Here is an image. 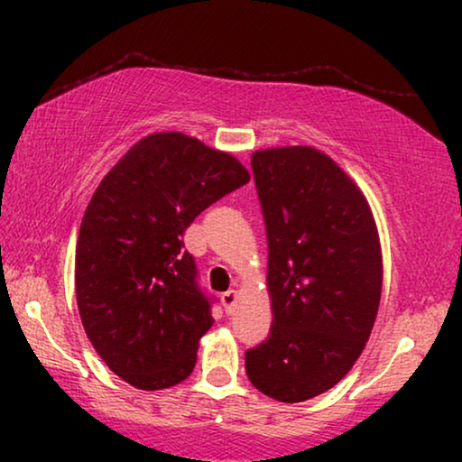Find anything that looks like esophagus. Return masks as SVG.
Instances as JSON below:
<instances>
[{
  "label": "esophagus",
  "instance_id": "esophagus-1",
  "mask_svg": "<svg viewBox=\"0 0 462 462\" xmlns=\"http://www.w3.org/2000/svg\"><path fill=\"white\" fill-rule=\"evenodd\" d=\"M236 302H237V292L236 290H229V292H225L223 294V305H225V311L226 313H233V307H236Z\"/></svg>",
  "mask_w": 462,
  "mask_h": 462
}]
</instances>
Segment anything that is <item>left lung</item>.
I'll return each mask as SVG.
<instances>
[{
	"label": "left lung",
	"mask_w": 462,
	"mask_h": 462,
	"mask_svg": "<svg viewBox=\"0 0 462 462\" xmlns=\"http://www.w3.org/2000/svg\"><path fill=\"white\" fill-rule=\"evenodd\" d=\"M252 174L267 226L273 326L245 351V374L277 402H305L334 387L368 343L381 244L362 191L321 151H256Z\"/></svg>",
	"instance_id": "left-lung-1"
}]
</instances>
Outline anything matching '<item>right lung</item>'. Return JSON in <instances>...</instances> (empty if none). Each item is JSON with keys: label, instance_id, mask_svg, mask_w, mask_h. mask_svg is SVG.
Listing matches in <instances>:
<instances>
[{"label": "right lung", "instance_id": "obj_1", "mask_svg": "<svg viewBox=\"0 0 462 462\" xmlns=\"http://www.w3.org/2000/svg\"><path fill=\"white\" fill-rule=\"evenodd\" d=\"M236 157L180 132L138 141L92 195L75 252L81 324L103 362L136 389L191 374L217 299L199 286L182 233L244 187Z\"/></svg>", "mask_w": 462, "mask_h": 462}]
</instances>
